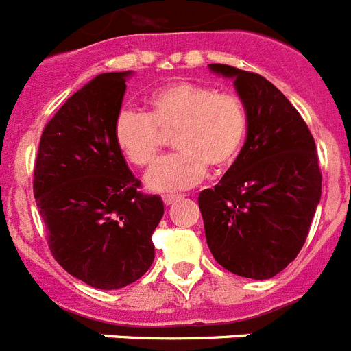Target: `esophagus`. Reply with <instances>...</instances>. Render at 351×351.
I'll return each instance as SVG.
<instances>
[{
  "label": "esophagus",
  "mask_w": 351,
  "mask_h": 351,
  "mask_svg": "<svg viewBox=\"0 0 351 351\" xmlns=\"http://www.w3.org/2000/svg\"><path fill=\"white\" fill-rule=\"evenodd\" d=\"M179 199H181V197H179V195H165L163 197V202H165V204H167V206H170V204H173V202L179 201Z\"/></svg>",
  "instance_id": "1"
}]
</instances>
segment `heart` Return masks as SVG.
Segmentation results:
<instances>
[{"label": "heart", "mask_w": 351, "mask_h": 351, "mask_svg": "<svg viewBox=\"0 0 351 351\" xmlns=\"http://www.w3.org/2000/svg\"><path fill=\"white\" fill-rule=\"evenodd\" d=\"M244 102L206 84L173 82L149 97L147 112L123 111L114 121V141L136 167H150L173 134L176 154L161 159L147 173L152 192H181L195 186L208 167L217 172L237 161L247 136Z\"/></svg>", "instance_id": "heart-1"}]
</instances>
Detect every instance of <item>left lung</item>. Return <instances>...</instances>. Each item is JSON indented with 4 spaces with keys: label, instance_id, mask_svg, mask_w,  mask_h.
Wrapping results in <instances>:
<instances>
[{
    "label": "left lung",
    "instance_id": "left-lung-1",
    "mask_svg": "<svg viewBox=\"0 0 351 351\" xmlns=\"http://www.w3.org/2000/svg\"><path fill=\"white\" fill-rule=\"evenodd\" d=\"M230 77L249 129L224 178L199 193L211 254L230 273L269 280L296 258L321 199V170L305 120L258 73L210 64Z\"/></svg>",
    "mask_w": 351,
    "mask_h": 351
}]
</instances>
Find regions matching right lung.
<instances>
[{"instance_id": "1", "label": "right lung", "mask_w": 351, "mask_h": 351, "mask_svg": "<svg viewBox=\"0 0 351 351\" xmlns=\"http://www.w3.org/2000/svg\"><path fill=\"white\" fill-rule=\"evenodd\" d=\"M130 71L102 73L46 123L34 167V197L53 258L84 283L114 291L154 262L159 195L140 192L114 141Z\"/></svg>"}]
</instances>
